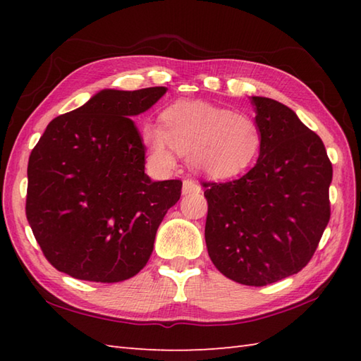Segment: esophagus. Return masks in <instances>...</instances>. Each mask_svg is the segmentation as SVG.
Masks as SVG:
<instances>
[{
    "label": "esophagus",
    "mask_w": 361,
    "mask_h": 361,
    "mask_svg": "<svg viewBox=\"0 0 361 361\" xmlns=\"http://www.w3.org/2000/svg\"><path fill=\"white\" fill-rule=\"evenodd\" d=\"M200 192V186H198V183L192 178H186L183 181V194L189 195V194H198Z\"/></svg>",
    "instance_id": "1"
}]
</instances>
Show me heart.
<instances>
[{"mask_svg":"<svg viewBox=\"0 0 361 361\" xmlns=\"http://www.w3.org/2000/svg\"><path fill=\"white\" fill-rule=\"evenodd\" d=\"M161 126L144 122L141 135L159 166H172V150L189 157L195 171L217 178L243 172L256 159L262 136L248 114L202 101H178L163 110Z\"/></svg>","mask_w":361,"mask_h":361,"instance_id":"obj_1","label":"heart"}]
</instances>
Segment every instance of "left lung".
Masks as SVG:
<instances>
[{"instance_id": "left-lung-1", "label": "left lung", "mask_w": 361, "mask_h": 361, "mask_svg": "<svg viewBox=\"0 0 361 361\" xmlns=\"http://www.w3.org/2000/svg\"><path fill=\"white\" fill-rule=\"evenodd\" d=\"M262 136L256 166L239 180L203 183L204 240L217 270L262 287L309 264L331 219L332 163L321 137L287 105L252 96Z\"/></svg>"}]
</instances>
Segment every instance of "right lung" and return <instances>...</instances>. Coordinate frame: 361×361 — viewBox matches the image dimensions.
Instances as JSON below:
<instances>
[{"label": "right lung", "instance_id": "add662e5", "mask_svg": "<svg viewBox=\"0 0 361 361\" xmlns=\"http://www.w3.org/2000/svg\"><path fill=\"white\" fill-rule=\"evenodd\" d=\"M166 87L102 90L52 119L30 152L26 217L48 262L91 282H121L147 264L181 180L152 181L135 122Z\"/></svg>", "mask_w": 361, "mask_h": 361}]
</instances>
